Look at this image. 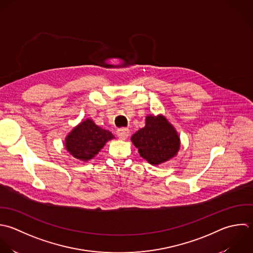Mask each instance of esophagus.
<instances>
[{"mask_svg":"<svg viewBox=\"0 0 253 253\" xmlns=\"http://www.w3.org/2000/svg\"><path fill=\"white\" fill-rule=\"evenodd\" d=\"M116 134L119 139L125 140L129 136V129L128 128H120L116 131Z\"/></svg>","mask_w":253,"mask_h":253,"instance_id":"1","label":"esophagus"}]
</instances>
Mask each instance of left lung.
<instances>
[{"label": "left lung", "instance_id": "1", "mask_svg": "<svg viewBox=\"0 0 253 253\" xmlns=\"http://www.w3.org/2000/svg\"><path fill=\"white\" fill-rule=\"evenodd\" d=\"M142 158L152 165H160L173 158L179 150L175 129L162 115L147 116L146 126L131 138Z\"/></svg>", "mask_w": 253, "mask_h": 253}]
</instances>
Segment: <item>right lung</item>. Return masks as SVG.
Wrapping results in <instances>:
<instances>
[{
    "label": "right lung",
    "instance_id": "1",
    "mask_svg": "<svg viewBox=\"0 0 253 253\" xmlns=\"http://www.w3.org/2000/svg\"><path fill=\"white\" fill-rule=\"evenodd\" d=\"M114 136L90 119L83 121L66 138V149L76 159L87 161L92 159Z\"/></svg>",
    "mask_w": 253,
    "mask_h": 253
}]
</instances>
